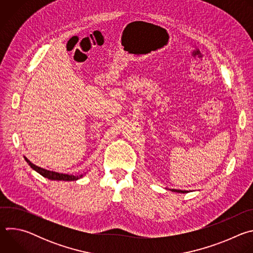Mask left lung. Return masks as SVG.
Returning <instances> with one entry per match:
<instances>
[{"label": "left lung", "instance_id": "obj_1", "mask_svg": "<svg viewBox=\"0 0 253 253\" xmlns=\"http://www.w3.org/2000/svg\"><path fill=\"white\" fill-rule=\"evenodd\" d=\"M170 190L173 191V192H177V193H187V192H189L187 190H179V189H170Z\"/></svg>", "mask_w": 253, "mask_h": 253}]
</instances>
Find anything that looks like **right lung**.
Instances as JSON below:
<instances>
[{
  "mask_svg": "<svg viewBox=\"0 0 253 253\" xmlns=\"http://www.w3.org/2000/svg\"><path fill=\"white\" fill-rule=\"evenodd\" d=\"M25 160L27 161V163L31 166L32 169H34L35 171H37L39 174H41L43 177L45 178H48L50 180H63V181H74V180H78L80 178H82L84 175L81 174V175H69V174H63V173H58V172H55V171H50V170H47V169H44V168H41L37 165L33 164L28 158L24 157Z\"/></svg>",
  "mask_w": 253,
  "mask_h": 253,
  "instance_id": "add662e5",
  "label": "right lung"
}]
</instances>
